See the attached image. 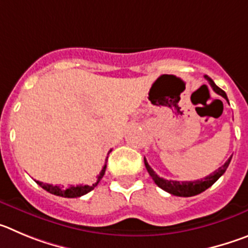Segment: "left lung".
Returning <instances> with one entry per match:
<instances>
[{
  "label": "left lung",
  "instance_id": "8db88e82",
  "mask_svg": "<svg viewBox=\"0 0 248 248\" xmlns=\"http://www.w3.org/2000/svg\"><path fill=\"white\" fill-rule=\"evenodd\" d=\"M206 80L211 85L213 90L215 91L216 93H218V95H221V96L224 97L227 102H229V99H227L225 91L221 90V89L218 88V86H216L215 82H214L209 77L206 78ZM231 158H232V155H231V157H230L226 162H225V164H222L220 168L216 169L214 173L209 174L207 177L202 178V179L193 180V182H177V180H167V179H163V178L158 177L157 174H155V171L153 170L151 167H149V164H148V162H147L146 158H144V166H146L147 170H148V173H149V175L152 177V179L155 180V183L158 185V186H159L160 189L166 190L167 193L171 194V195L185 196V198H186V196L198 195V194H200V193H202V191L206 190L207 188H210L211 185H213L214 183H215L216 180H217L218 178L221 177L222 174L226 171L227 167H229L230 162H231Z\"/></svg>",
  "mask_w": 248,
  "mask_h": 248
}]
</instances>
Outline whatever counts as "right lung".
Listing matches in <instances>:
<instances>
[{"label": "right lung", "instance_id": "add662e5", "mask_svg": "<svg viewBox=\"0 0 248 248\" xmlns=\"http://www.w3.org/2000/svg\"><path fill=\"white\" fill-rule=\"evenodd\" d=\"M105 170H106V164L104 166L102 170L100 171V174L97 175V182L93 185H70L68 188H64V186H59V185H52V184H43L42 182H37V184H39L44 190H46L48 193L54 194L58 196H63V198H79L81 195H85L89 191L93 190L97 184H99L100 180L104 177Z\"/></svg>", "mask_w": 248, "mask_h": 248}]
</instances>
